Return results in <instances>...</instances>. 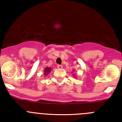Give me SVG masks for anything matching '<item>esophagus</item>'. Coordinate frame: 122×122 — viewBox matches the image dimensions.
<instances>
[{"instance_id":"obj_1","label":"esophagus","mask_w":122,"mask_h":122,"mask_svg":"<svg viewBox=\"0 0 122 122\" xmlns=\"http://www.w3.org/2000/svg\"><path fill=\"white\" fill-rule=\"evenodd\" d=\"M62 68H63V66H62V65H57V68L62 69Z\"/></svg>"}]
</instances>
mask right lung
<instances>
[{"label": "right lung", "mask_w": 122, "mask_h": 122, "mask_svg": "<svg viewBox=\"0 0 122 122\" xmlns=\"http://www.w3.org/2000/svg\"><path fill=\"white\" fill-rule=\"evenodd\" d=\"M51 71V68H45V74L46 75V74H48V73H50Z\"/></svg>", "instance_id": "add662e5"}]
</instances>
